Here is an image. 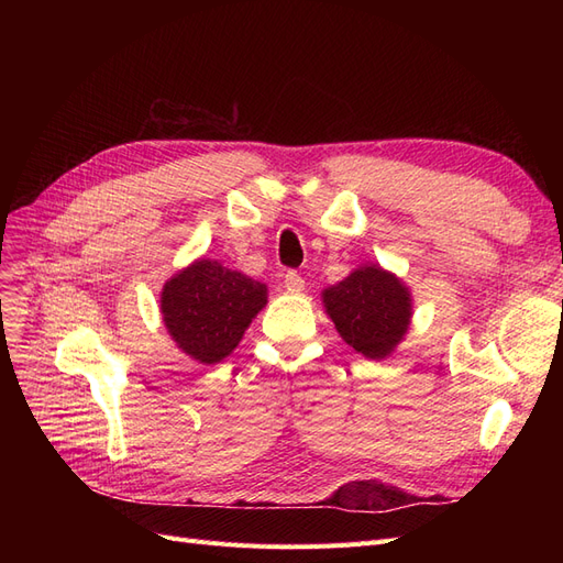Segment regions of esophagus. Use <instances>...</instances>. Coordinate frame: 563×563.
Here are the masks:
<instances>
[{
	"label": "esophagus",
	"mask_w": 563,
	"mask_h": 563,
	"mask_svg": "<svg viewBox=\"0 0 563 563\" xmlns=\"http://www.w3.org/2000/svg\"><path fill=\"white\" fill-rule=\"evenodd\" d=\"M284 286L288 288V291H302L305 279L298 275V272H286V275H284Z\"/></svg>",
	"instance_id": "obj_1"
}]
</instances>
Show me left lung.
I'll return each mask as SVG.
<instances>
[{
	"label": "left lung",
	"instance_id": "8db88e82",
	"mask_svg": "<svg viewBox=\"0 0 563 563\" xmlns=\"http://www.w3.org/2000/svg\"><path fill=\"white\" fill-rule=\"evenodd\" d=\"M323 308L345 343L368 360H383L395 350L411 321L406 286L376 265L354 269L347 279L327 288Z\"/></svg>",
	"mask_w": 563,
	"mask_h": 563
}]
</instances>
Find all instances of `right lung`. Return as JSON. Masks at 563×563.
<instances>
[{"mask_svg":"<svg viewBox=\"0 0 563 563\" xmlns=\"http://www.w3.org/2000/svg\"><path fill=\"white\" fill-rule=\"evenodd\" d=\"M265 302V284L201 258L166 282L162 314L185 354L201 364H218L240 345Z\"/></svg>","mask_w":563,"mask_h":563,"instance_id":"1","label":"right lung"}]
</instances>
